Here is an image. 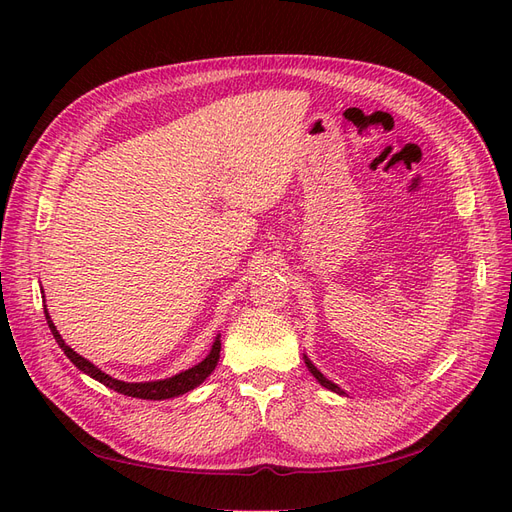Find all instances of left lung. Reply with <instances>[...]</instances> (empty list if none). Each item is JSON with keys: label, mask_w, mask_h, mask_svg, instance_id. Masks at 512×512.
<instances>
[{"label": "left lung", "mask_w": 512, "mask_h": 512, "mask_svg": "<svg viewBox=\"0 0 512 512\" xmlns=\"http://www.w3.org/2000/svg\"><path fill=\"white\" fill-rule=\"evenodd\" d=\"M305 365H307V369H309V371H312V376H314V378H316V380H318V382H320V384L324 386V389H329V391H333V393H339V395H344V391H342V389H339V386H337V384H333V382H331L329 378H324V376L320 374V371L316 369V365H314L312 361H309V359H307V356H305Z\"/></svg>", "instance_id": "1"}]
</instances>
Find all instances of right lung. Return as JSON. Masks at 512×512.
I'll use <instances>...</instances> for the list:
<instances>
[{
	"instance_id": "1",
	"label": "right lung",
	"mask_w": 512,
	"mask_h": 512,
	"mask_svg": "<svg viewBox=\"0 0 512 512\" xmlns=\"http://www.w3.org/2000/svg\"><path fill=\"white\" fill-rule=\"evenodd\" d=\"M44 316H46V324H49V329H51V333L55 337V342L59 344V348L64 350V354L68 356V359L76 367L83 371V374H87V376H91L94 380L102 382L104 386H108V389H113V391H117L121 395H128V397L153 399V401H156V399L179 397L183 393L196 389L200 382H205V378L211 374V371L215 369V365H218V361H220V348H222V344H220V337H215L213 348L207 354L205 361H200L198 365L181 371V374H177L173 378L156 380V382H123V380H115V378H111L108 374H104V371L98 369L94 363H89L87 359H83L81 354H76L70 346H66V342L59 335V331L55 329V324H53L49 312H46V307H44Z\"/></svg>"
}]
</instances>
